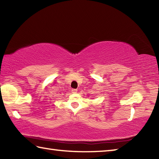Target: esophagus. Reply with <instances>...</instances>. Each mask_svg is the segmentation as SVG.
Returning a JSON list of instances; mask_svg holds the SVG:
<instances>
[{"label":"esophagus","instance_id":"esophagus-1","mask_svg":"<svg viewBox=\"0 0 159 159\" xmlns=\"http://www.w3.org/2000/svg\"><path fill=\"white\" fill-rule=\"evenodd\" d=\"M77 90L76 89H71V92L72 93H77Z\"/></svg>","mask_w":159,"mask_h":159}]
</instances>
